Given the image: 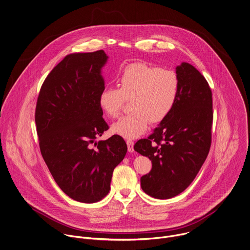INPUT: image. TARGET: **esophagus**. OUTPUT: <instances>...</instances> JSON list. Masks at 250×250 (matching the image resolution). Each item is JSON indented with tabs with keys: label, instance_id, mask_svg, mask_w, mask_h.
I'll return each instance as SVG.
<instances>
[{
	"label": "esophagus",
	"instance_id": "1",
	"mask_svg": "<svg viewBox=\"0 0 250 250\" xmlns=\"http://www.w3.org/2000/svg\"><path fill=\"white\" fill-rule=\"evenodd\" d=\"M126 145H127V148H128V151L129 152H133L134 151V142L132 140H127L126 141Z\"/></svg>",
	"mask_w": 250,
	"mask_h": 250
}]
</instances>
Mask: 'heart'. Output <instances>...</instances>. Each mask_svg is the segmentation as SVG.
I'll list each match as a JSON object with an SVG mask.
<instances>
[{
	"instance_id": "b5f03b06",
	"label": "heart",
	"mask_w": 250,
	"mask_h": 250,
	"mask_svg": "<svg viewBox=\"0 0 250 250\" xmlns=\"http://www.w3.org/2000/svg\"><path fill=\"white\" fill-rule=\"evenodd\" d=\"M118 89L105 87L99 104L109 118H117L125 101H130L128 115L112 125L113 133L125 139L137 138L150 122L159 124L172 111L179 96L177 74L146 62L127 64L117 79Z\"/></svg>"
}]
</instances>
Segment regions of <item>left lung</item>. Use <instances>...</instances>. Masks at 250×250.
I'll use <instances>...</instances> for the list:
<instances>
[{"label": "left lung", "mask_w": 250, "mask_h": 250, "mask_svg": "<svg viewBox=\"0 0 250 250\" xmlns=\"http://www.w3.org/2000/svg\"><path fill=\"white\" fill-rule=\"evenodd\" d=\"M180 89L174 108L159 127L134 149L151 160L150 171L141 177L143 191L167 199L182 193L207 158L212 142L213 99L205 78L193 65L176 67Z\"/></svg>", "instance_id": "1"}]
</instances>
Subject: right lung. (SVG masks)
Listing matches in <instances>:
<instances>
[{
    "label": "right lung",
    "mask_w": 250,
    "mask_h": 250,
    "mask_svg": "<svg viewBox=\"0 0 250 250\" xmlns=\"http://www.w3.org/2000/svg\"><path fill=\"white\" fill-rule=\"evenodd\" d=\"M107 58L103 50L65 56L42 84L35 108L45 163L59 188L84 203L109 193L113 170L127 150L119 135L95 142L109 128L99 104Z\"/></svg>",
    "instance_id": "right-lung-1"
}]
</instances>
